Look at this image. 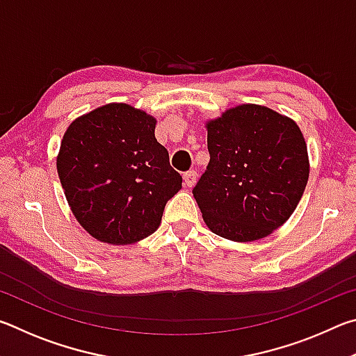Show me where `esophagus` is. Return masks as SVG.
Masks as SVG:
<instances>
[{
    "instance_id": "1",
    "label": "esophagus",
    "mask_w": 356,
    "mask_h": 356,
    "mask_svg": "<svg viewBox=\"0 0 356 356\" xmlns=\"http://www.w3.org/2000/svg\"><path fill=\"white\" fill-rule=\"evenodd\" d=\"M196 179H197V172L195 170L186 171L184 174V184H185V186H193V185H195L196 184Z\"/></svg>"
}]
</instances>
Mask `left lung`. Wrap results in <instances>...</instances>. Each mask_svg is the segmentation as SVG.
Returning a JSON list of instances; mask_svg holds the SVG:
<instances>
[{
  "label": "left lung",
  "mask_w": 356,
  "mask_h": 356,
  "mask_svg": "<svg viewBox=\"0 0 356 356\" xmlns=\"http://www.w3.org/2000/svg\"><path fill=\"white\" fill-rule=\"evenodd\" d=\"M210 161L193 196L210 231L234 242L272 234L303 196L309 160L298 125L259 105L207 124Z\"/></svg>",
  "instance_id": "8db88e82"
}]
</instances>
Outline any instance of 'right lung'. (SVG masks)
<instances>
[{"mask_svg":"<svg viewBox=\"0 0 356 356\" xmlns=\"http://www.w3.org/2000/svg\"><path fill=\"white\" fill-rule=\"evenodd\" d=\"M154 131V118L125 104L97 108L65 131L59 180L75 218L100 242L127 245L154 234L182 188Z\"/></svg>","mask_w":356,"mask_h":356,"instance_id":"1","label":"right lung"}]
</instances>
